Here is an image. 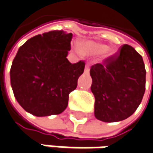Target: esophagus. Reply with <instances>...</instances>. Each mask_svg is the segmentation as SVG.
I'll use <instances>...</instances> for the list:
<instances>
[{
    "label": "esophagus",
    "instance_id": "esophagus-1",
    "mask_svg": "<svg viewBox=\"0 0 153 153\" xmlns=\"http://www.w3.org/2000/svg\"><path fill=\"white\" fill-rule=\"evenodd\" d=\"M89 70H90L89 65H88V64H86L85 67V74H88V73H89Z\"/></svg>",
    "mask_w": 153,
    "mask_h": 153
}]
</instances>
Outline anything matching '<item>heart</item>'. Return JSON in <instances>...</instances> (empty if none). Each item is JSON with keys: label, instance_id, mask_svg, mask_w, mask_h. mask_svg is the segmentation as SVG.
Returning <instances> with one entry per match:
<instances>
[{"label": "heart", "instance_id": "obj_1", "mask_svg": "<svg viewBox=\"0 0 153 153\" xmlns=\"http://www.w3.org/2000/svg\"><path fill=\"white\" fill-rule=\"evenodd\" d=\"M75 49L79 53H84L88 56H100L101 54H105L106 57H112L116 54L117 51L113 48H109L107 45L98 43L94 41H86L82 44V47L75 46Z\"/></svg>", "mask_w": 153, "mask_h": 153}]
</instances>
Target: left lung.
<instances>
[{"instance_id":"left-lung-1","label":"left lung","mask_w":153,"mask_h":153,"mask_svg":"<svg viewBox=\"0 0 153 153\" xmlns=\"http://www.w3.org/2000/svg\"><path fill=\"white\" fill-rule=\"evenodd\" d=\"M146 68L142 56L125 44L119 53L92 66L91 91L94 115L103 122H117L137 110L146 90Z\"/></svg>"}]
</instances>
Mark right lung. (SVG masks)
<instances>
[{
    "mask_svg": "<svg viewBox=\"0 0 153 153\" xmlns=\"http://www.w3.org/2000/svg\"><path fill=\"white\" fill-rule=\"evenodd\" d=\"M73 34L50 31L38 34L19 48L10 69L14 97L25 111L37 117L59 114L85 68L67 59Z\"/></svg>",
    "mask_w": 153,
    "mask_h": 153,
    "instance_id": "obj_1",
    "label": "right lung"
}]
</instances>
